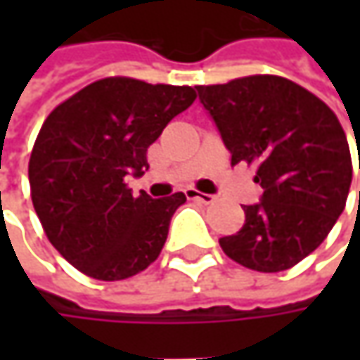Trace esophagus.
I'll use <instances>...</instances> for the list:
<instances>
[{"instance_id": "obj_1", "label": "esophagus", "mask_w": 360, "mask_h": 360, "mask_svg": "<svg viewBox=\"0 0 360 360\" xmlns=\"http://www.w3.org/2000/svg\"><path fill=\"white\" fill-rule=\"evenodd\" d=\"M186 194H188V196H190V198H194V200L202 202V204H212V202L216 200V196H212V194H204V192H198V190H192V188L188 190Z\"/></svg>"}]
</instances>
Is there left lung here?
I'll list each match as a JSON object with an SVG mask.
<instances>
[{
	"instance_id": "obj_1",
	"label": "left lung",
	"mask_w": 360,
	"mask_h": 360,
	"mask_svg": "<svg viewBox=\"0 0 360 360\" xmlns=\"http://www.w3.org/2000/svg\"><path fill=\"white\" fill-rule=\"evenodd\" d=\"M196 90L232 166H256L255 182L264 188L262 200L244 206V226L220 238L224 255L258 272L292 269L321 246L347 204L353 162L339 118L281 76L236 77Z\"/></svg>"
}]
</instances>
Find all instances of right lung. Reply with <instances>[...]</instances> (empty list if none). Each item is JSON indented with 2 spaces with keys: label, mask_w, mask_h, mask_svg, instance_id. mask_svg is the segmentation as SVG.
<instances>
[{
  "label": "right lung",
  "mask_w": 360,
  "mask_h": 360,
  "mask_svg": "<svg viewBox=\"0 0 360 360\" xmlns=\"http://www.w3.org/2000/svg\"><path fill=\"white\" fill-rule=\"evenodd\" d=\"M194 100L190 86L114 76L46 118L27 166L32 202L48 240L86 276L124 281L160 256L186 196H134L126 174H144L150 144Z\"/></svg>",
  "instance_id": "right-lung-1"
}]
</instances>
